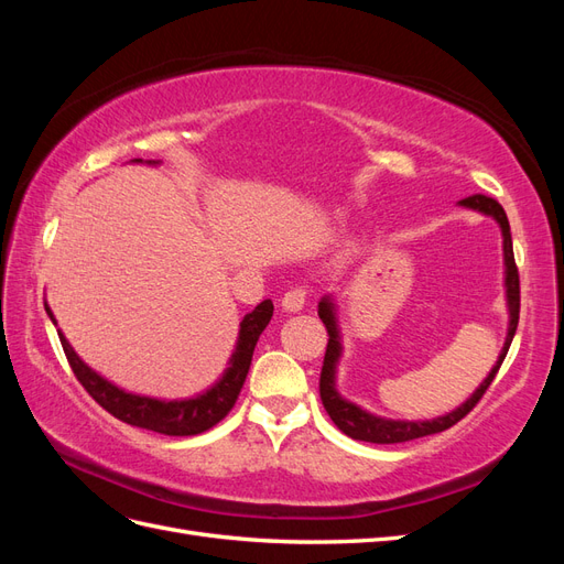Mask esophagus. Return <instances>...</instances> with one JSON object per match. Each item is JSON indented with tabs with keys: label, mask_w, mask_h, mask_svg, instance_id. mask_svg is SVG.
I'll return each instance as SVG.
<instances>
[{
	"label": "esophagus",
	"mask_w": 564,
	"mask_h": 564,
	"mask_svg": "<svg viewBox=\"0 0 564 564\" xmlns=\"http://www.w3.org/2000/svg\"><path fill=\"white\" fill-rule=\"evenodd\" d=\"M305 299H308V289H305V286L289 289V292L282 296V308L286 313H299L305 305Z\"/></svg>",
	"instance_id": "obj_1"
}]
</instances>
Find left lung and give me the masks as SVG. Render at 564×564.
<instances>
[{
  "mask_svg": "<svg viewBox=\"0 0 564 564\" xmlns=\"http://www.w3.org/2000/svg\"><path fill=\"white\" fill-rule=\"evenodd\" d=\"M458 204L466 209L491 216L501 226L503 265H506V299H508L510 319H508V336H506V344H503L499 360L491 367L489 377L480 383V388H477L464 404L456 406L454 412H449L445 416H437L433 421H392V419L373 416V414L365 412L362 406H357L338 395L336 362L340 357V336H338V324H336V305L329 296H324L317 305V315L324 322V327H327L329 344H327V352H324V365H322V373H319V398H322L324 409H327V414L332 416V421L338 425V431L346 433L352 440L373 442V445H395V442H409V440L425 437V435L452 429L454 423L464 419L470 409L482 400L494 377H497V371L510 348V340H513V336H516L518 319H520V275H518V265H516V256H513V240H510L508 216H506L501 204L487 195H470L466 199H460Z\"/></svg>",
  "mask_w": 564,
  "mask_h": 564,
  "instance_id": "8db88e82",
  "label": "left lung"
}]
</instances>
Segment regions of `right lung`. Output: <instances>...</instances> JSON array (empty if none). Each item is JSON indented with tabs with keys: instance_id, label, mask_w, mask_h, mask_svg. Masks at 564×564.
<instances>
[{
	"instance_id": "obj_1",
	"label": "right lung",
	"mask_w": 564,
	"mask_h": 564,
	"mask_svg": "<svg viewBox=\"0 0 564 564\" xmlns=\"http://www.w3.org/2000/svg\"><path fill=\"white\" fill-rule=\"evenodd\" d=\"M133 162H143V160H133ZM150 164H158V162L150 160ZM44 308L51 322L56 324V317L46 303ZM270 317H272V301L265 299L240 322V338H237L235 352L230 357V367L226 369L224 377L197 398L172 400V402L133 395V392L117 388L115 383L100 377V373H96L89 365H84L79 360V355L73 350L70 344H67V338L63 336L61 329H58V338L77 381L100 406L106 409V412H110L119 421L135 425V429L183 437V435H199L204 431L214 429V425L220 419H226V414L235 406L237 395H240L249 373L256 340H259V336L268 327Z\"/></svg>"
}]
</instances>
